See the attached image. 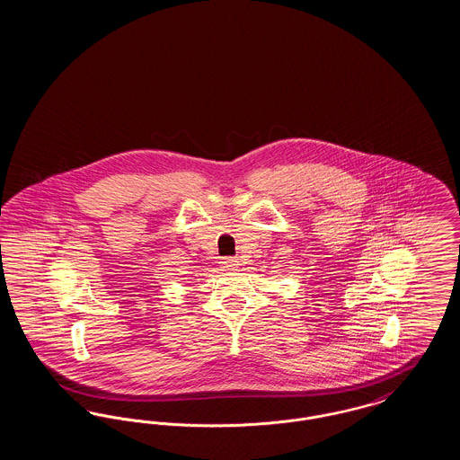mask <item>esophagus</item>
<instances>
[{
  "mask_svg": "<svg viewBox=\"0 0 460 460\" xmlns=\"http://www.w3.org/2000/svg\"><path fill=\"white\" fill-rule=\"evenodd\" d=\"M238 265H240V263H238L236 259H224V261H222V267H226V269H229V270H231V269H236Z\"/></svg>",
  "mask_w": 460,
  "mask_h": 460,
  "instance_id": "obj_1",
  "label": "esophagus"
}]
</instances>
